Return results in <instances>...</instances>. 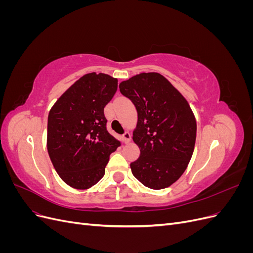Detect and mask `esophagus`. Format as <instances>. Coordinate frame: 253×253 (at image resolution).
<instances>
[{
    "label": "esophagus",
    "mask_w": 253,
    "mask_h": 253,
    "mask_svg": "<svg viewBox=\"0 0 253 253\" xmlns=\"http://www.w3.org/2000/svg\"><path fill=\"white\" fill-rule=\"evenodd\" d=\"M121 137H122V141H124L125 143H128L129 141H131V135H129L128 132H126Z\"/></svg>",
    "instance_id": "esophagus-1"
}]
</instances>
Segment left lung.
Instances as JSON below:
<instances>
[{"instance_id":"1","label":"left lung","mask_w":253,"mask_h":253,"mask_svg":"<svg viewBox=\"0 0 253 253\" xmlns=\"http://www.w3.org/2000/svg\"><path fill=\"white\" fill-rule=\"evenodd\" d=\"M119 88L138 116L133 140L140 155L131 163L133 175L151 189L171 186L187 169L194 151L196 121L187 100L158 73L136 75Z\"/></svg>"}]
</instances>
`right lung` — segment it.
<instances>
[{"label": "right lung", "instance_id": "1", "mask_svg": "<svg viewBox=\"0 0 253 253\" xmlns=\"http://www.w3.org/2000/svg\"><path fill=\"white\" fill-rule=\"evenodd\" d=\"M118 80L102 73L84 75L52 106L47 121V150L59 176L84 190L100 180L120 141L106 129L104 108Z\"/></svg>", "mask_w": 253, "mask_h": 253}]
</instances>
